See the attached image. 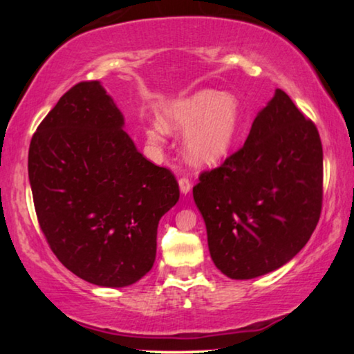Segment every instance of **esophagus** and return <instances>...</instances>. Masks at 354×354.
Masks as SVG:
<instances>
[{"instance_id":"obj_1","label":"esophagus","mask_w":354,"mask_h":354,"mask_svg":"<svg viewBox=\"0 0 354 354\" xmlns=\"http://www.w3.org/2000/svg\"><path fill=\"white\" fill-rule=\"evenodd\" d=\"M178 187H180V192L185 193V195H187V193L192 190V182H190V178L185 177V176L178 178Z\"/></svg>"}]
</instances>
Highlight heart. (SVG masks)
<instances>
[{
	"label": "heart",
	"mask_w": 354,
	"mask_h": 354,
	"mask_svg": "<svg viewBox=\"0 0 354 354\" xmlns=\"http://www.w3.org/2000/svg\"><path fill=\"white\" fill-rule=\"evenodd\" d=\"M162 125L169 130H189L187 153L198 164H214L230 153L240 130V103L234 95L201 90L174 101L162 113ZM162 125L153 124L148 137L158 140Z\"/></svg>",
	"instance_id": "b5f03b06"
}]
</instances>
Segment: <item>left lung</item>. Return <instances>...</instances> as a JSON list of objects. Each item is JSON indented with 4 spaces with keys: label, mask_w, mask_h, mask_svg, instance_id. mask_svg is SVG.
<instances>
[{
    "label": "left lung",
    "mask_w": 354,
    "mask_h": 354,
    "mask_svg": "<svg viewBox=\"0 0 354 354\" xmlns=\"http://www.w3.org/2000/svg\"><path fill=\"white\" fill-rule=\"evenodd\" d=\"M322 182L317 127L277 88L243 147L193 187L216 268L246 280L288 263L316 229Z\"/></svg>",
    "instance_id": "8db88e82"
}]
</instances>
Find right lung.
I'll use <instances>...</instances> for the list:
<instances>
[{
	"label": "right lung",
	"instance_id": "1",
	"mask_svg": "<svg viewBox=\"0 0 354 354\" xmlns=\"http://www.w3.org/2000/svg\"><path fill=\"white\" fill-rule=\"evenodd\" d=\"M98 80L80 82L38 125L28 178L38 224L56 258L100 287H127L153 268L159 219L177 178L148 161Z\"/></svg>",
	"mask_w": 354,
	"mask_h": 354
}]
</instances>
